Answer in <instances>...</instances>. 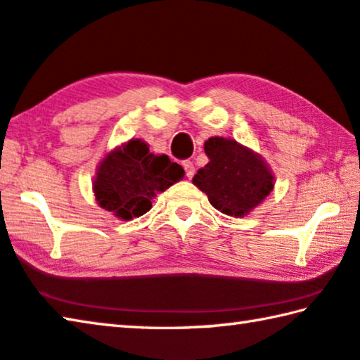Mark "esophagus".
Segmentation results:
<instances>
[{"instance_id":"34e87169","label":"esophagus","mask_w":360,"mask_h":360,"mask_svg":"<svg viewBox=\"0 0 360 360\" xmlns=\"http://www.w3.org/2000/svg\"><path fill=\"white\" fill-rule=\"evenodd\" d=\"M182 167H184V169H186V176L188 179H192L193 178V174H195V167H193V163L191 162V160H186L184 163H182Z\"/></svg>"}]
</instances>
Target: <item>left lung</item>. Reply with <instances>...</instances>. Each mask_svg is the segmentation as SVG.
Segmentation results:
<instances>
[{
    "label": "left lung",
    "mask_w": 360,
    "mask_h": 360,
    "mask_svg": "<svg viewBox=\"0 0 360 360\" xmlns=\"http://www.w3.org/2000/svg\"><path fill=\"white\" fill-rule=\"evenodd\" d=\"M205 152L210 162L192 182L224 214L243 217L273 191V174L266 163L235 139L210 138Z\"/></svg>",
    "instance_id": "8db88e82"
}]
</instances>
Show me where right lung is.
Here are the masks:
<instances>
[{"label": "right lung", "mask_w": 360, "mask_h": 360, "mask_svg": "<svg viewBox=\"0 0 360 360\" xmlns=\"http://www.w3.org/2000/svg\"><path fill=\"white\" fill-rule=\"evenodd\" d=\"M184 178V169L168 155H154L141 139H131L100 163L94 181L101 208L120 219L143 216L152 208V197Z\"/></svg>", "instance_id": "1"}]
</instances>
